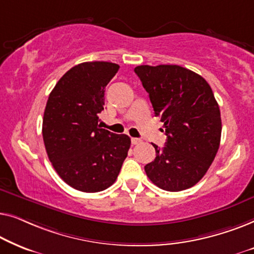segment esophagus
Wrapping results in <instances>:
<instances>
[{"instance_id":"esophagus-1","label":"esophagus","mask_w":254,"mask_h":254,"mask_svg":"<svg viewBox=\"0 0 254 254\" xmlns=\"http://www.w3.org/2000/svg\"><path fill=\"white\" fill-rule=\"evenodd\" d=\"M141 140L140 138H137V137H131V144H138V143H141Z\"/></svg>"}]
</instances>
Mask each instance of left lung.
I'll use <instances>...</instances> for the list:
<instances>
[{
	"label": "left lung",
	"mask_w": 254,
	"mask_h": 254,
	"mask_svg": "<svg viewBox=\"0 0 254 254\" xmlns=\"http://www.w3.org/2000/svg\"><path fill=\"white\" fill-rule=\"evenodd\" d=\"M149 93L155 116L164 123V148L154 144L156 158L144 166L159 189L179 192L202 179L217 154L222 121L206 79L177 64L134 69Z\"/></svg>",
	"instance_id": "left-lung-1"
}]
</instances>
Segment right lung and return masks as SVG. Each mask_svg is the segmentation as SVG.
Returning a JSON list of instances; mask_svg holds the SVG:
<instances>
[{
  "label": "right lung",
  "mask_w": 254,
  "mask_h": 254,
  "mask_svg": "<svg viewBox=\"0 0 254 254\" xmlns=\"http://www.w3.org/2000/svg\"><path fill=\"white\" fill-rule=\"evenodd\" d=\"M119 68L112 62H83L69 69L48 97L43 120L47 156L60 178L81 192L112 185L129 150L128 135L98 125L105 86Z\"/></svg>",
  "instance_id": "1"
}]
</instances>
